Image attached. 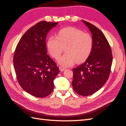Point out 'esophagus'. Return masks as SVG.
<instances>
[{"label": "esophagus", "instance_id": "esophagus-1", "mask_svg": "<svg viewBox=\"0 0 126 126\" xmlns=\"http://www.w3.org/2000/svg\"><path fill=\"white\" fill-rule=\"evenodd\" d=\"M59 69H60V70L61 71H63L65 70V68H64L63 66H60Z\"/></svg>", "mask_w": 126, "mask_h": 126}]
</instances>
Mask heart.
I'll return each mask as SVG.
<instances>
[{
	"label": "heart",
	"mask_w": 126,
	"mask_h": 126,
	"mask_svg": "<svg viewBox=\"0 0 126 126\" xmlns=\"http://www.w3.org/2000/svg\"><path fill=\"white\" fill-rule=\"evenodd\" d=\"M47 51L51 57L57 59L64 47L65 53L58 60L63 66H71L76 61L80 63L89 57L93 48V40L89 34L73 27L62 29L57 36H50L47 43Z\"/></svg>",
	"instance_id": "heart-1"
}]
</instances>
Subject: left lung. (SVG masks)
Returning <instances> with one entry per match:
<instances>
[{"instance_id": "1", "label": "left lung", "mask_w": 126, "mask_h": 126, "mask_svg": "<svg viewBox=\"0 0 126 126\" xmlns=\"http://www.w3.org/2000/svg\"><path fill=\"white\" fill-rule=\"evenodd\" d=\"M92 34V52L85 62L73 69V89L78 94L89 96L106 83L112 64L111 50L102 32L95 26L83 20Z\"/></svg>"}]
</instances>
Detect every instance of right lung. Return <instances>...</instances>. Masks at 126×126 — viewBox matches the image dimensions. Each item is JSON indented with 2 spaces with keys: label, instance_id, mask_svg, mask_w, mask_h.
I'll return each mask as SVG.
<instances>
[{
  "label": "right lung",
  "instance_id": "add662e5",
  "mask_svg": "<svg viewBox=\"0 0 126 126\" xmlns=\"http://www.w3.org/2000/svg\"><path fill=\"white\" fill-rule=\"evenodd\" d=\"M58 23L42 21L26 32L16 48L13 64L18 83L26 92L37 97L50 95L53 80L60 73L56 64L47 55L45 39Z\"/></svg>",
  "mask_w": 126,
  "mask_h": 126
}]
</instances>
